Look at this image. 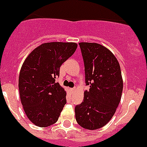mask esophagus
Segmentation results:
<instances>
[{
  "instance_id": "1",
  "label": "esophagus",
  "mask_w": 147,
  "mask_h": 147,
  "mask_svg": "<svg viewBox=\"0 0 147 147\" xmlns=\"http://www.w3.org/2000/svg\"><path fill=\"white\" fill-rule=\"evenodd\" d=\"M69 90H70V92L73 93L74 90H75V88H69Z\"/></svg>"
}]
</instances>
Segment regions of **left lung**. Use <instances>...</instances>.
I'll list each match as a JSON object with an SVG mask.
<instances>
[{
	"label": "left lung",
	"instance_id": "8db88e82",
	"mask_svg": "<svg viewBox=\"0 0 147 147\" xmlns=\"http://www.w3.org/2000/svg\"><path fill=\"white\" fill-rule=\"evenodd\" d=\"M85 66L83 101L75 107V118L83 128L96 130L113 117L123 88L120 64L108 49L96 42H79Z\"/></svg>",
	"mask_w": 147,
	"mask_h": 147
}]
</instances>
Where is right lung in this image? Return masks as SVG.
I'll return each mask as SVG.
<instances>
[{
  "label": "right lung",
  "instance_id": "1",
  "mask_svg": "<svg viewBox=\"0 0 147 147\" xmlns=\"http://www.w3.org/2000/svg\"><path fill=\"white\" fill-rule=\"evenodd\" d=\"M77 47L75 42H46L24 60L19 77L20 99L26 115L35 125L48 127L58 120L67 100L66 91L55 80L61 65Z\"/></svg>",
  "mask_w": 147,
  "mask_h": 147
}]
</instances>
